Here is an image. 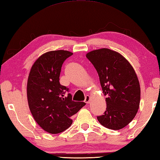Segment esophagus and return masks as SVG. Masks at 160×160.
I'll list each match as a JSON object with an SVG mask.
<instances>
[{"mask_svg":"<svg viewBox=\"0 0 160 160\" xmlns=\"http://www.w3.org/2000/svg\"><path fill=\"white\" fill-rule=\"evenodd\" d=\"M85 102L86 104H89L90 103V98L89 95H86V98H85Z\"/></svg>","mask_w":160,"mask_h":160,"instance_id":"esophagus-1","label":"esophagus"}]
</instances>
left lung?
Instances as JSON below:
<instances>
[{
	"mask_svg": "<svg viewBox=\"0 0 160 160\" xmlns=\"http://www.w3.org/2000/svg\"><path fill=\"white\" fill-rule=\"evenodd\" d=\"M97 70L106 98L104 115L98 116L104 127L118 130L127 126L136 116L140 104L141 89L134 68L115 51L106 49L86 54Z\"/></svg>",
	"mask_w": 160,
	"mask_h": 160,
	"instance_id": "1",
	"label": "left lung"
}]
</instances>
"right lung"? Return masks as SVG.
Masks as SVG:
<instances>
[{
  "instance_id": "right-lung-1",
  "label": "right lung",
  "mask_w": 160,
  "mask_h": 160,
  "mask_svg": "<svg viewBox=\"0 0 160 160\" xmlns=\"http://www.w3.org/2000/svg\"><path fill=\"white\" fill-rule=\"evenodd\" d=\"M68 51H52L36 60L27 83L30 111L36 122L44 131L58 134L70 128L71 117L85 106L83 102L72 100L69 88L61 85L59 77L62 63L72 55Z\"/></svg>"
}]
</instances>
